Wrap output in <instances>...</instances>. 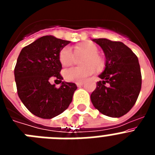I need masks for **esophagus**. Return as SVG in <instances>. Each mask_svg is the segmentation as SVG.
<instances>
[{"label":"esophagus","instance_id":"1","mask_svg":"<svg viewBox=\"0 0 155 155\" xmlns=\"http://www.w3.org/2000/svg\"><path fill=\"white\" fill-rule=\"evenodd\" d=\"M76 84H77V86H78V87H81V86H82V85H83V84H84V82H83V81L77 82Z\"/></svg>","mask_w":155,"mask_h":155}]
</instances>
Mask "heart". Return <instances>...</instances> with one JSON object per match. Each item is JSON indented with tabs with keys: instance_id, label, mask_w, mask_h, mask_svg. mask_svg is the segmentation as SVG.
Here are the masks:
<instances>
[{
	"instance_id": "heart-1",
	"label": "heart",
	"mask_w": 155,
	"mask_h": 155,
	"mask_svg": "<svg viewBox=\"0 0 155 155\" xmlns=\"http://www.w3.org/2000/svg\"><path fill=\"white\" fill-rule=\"evenodd\" d=\"M98 48L93 42H84L76 46L74 51L69 46H65L59 53V61L62 66L71 65L74 57L79 54H85L82 60V67H71L63 71L64 78L68 81L79 82L85 80L95 71H100L105 66L104 58L98 54Z\"/></svg>"
}]
</instances>
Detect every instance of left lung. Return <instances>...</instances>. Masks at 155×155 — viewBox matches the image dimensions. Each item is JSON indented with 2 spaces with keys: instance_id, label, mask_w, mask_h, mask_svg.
Masks as SVG:
<instances>
[{
  "instance_id": "obj_1",
  "label": "left lung",
  "mask_w": 155,
  "mask_h": 155,
  "mask_svg": "<svg viewBox=\"0 0 155 155\" xmlns=\"http://www.w3.org/2000/svg\"><path fill=\"white\" fill-rule=\"evenodd\" d=\"M105 56V68L99 75L91 93L95 109L110 117L127 114L136 103L141 88V72L138 58L121 42L107 39H94Z\"/></svg>"
}]
</instances>
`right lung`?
<instances>
[{
    "label": "right lung",
    "mask_w": 155,
    "mask_h": 155,
    "mask_svg": "<svg viewBox=\"0 0 155 155\" xmlns=\"http://www.w3.org/2000/svg\"><path fill=\"white\" fill-rule=\"evenodd\" d=\"M68 43L45 35L25 46L18 57L15 79L18 97L29 112L42 119L53 118L68 109L77 89L74 83L63 81L56 87L50 82L62 81L59 53Z\"/></svg>",
    "instance_id": "add662e5"
}]
</instances>
